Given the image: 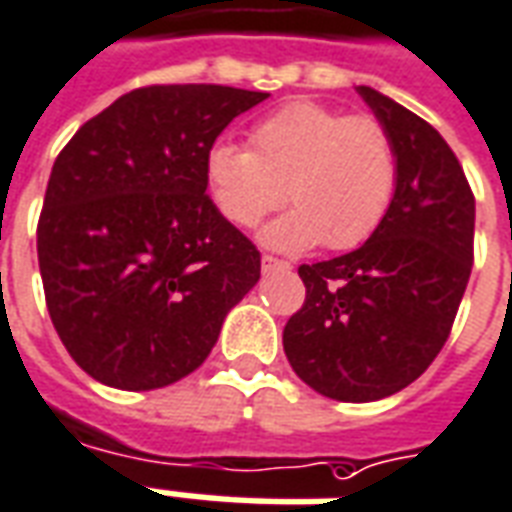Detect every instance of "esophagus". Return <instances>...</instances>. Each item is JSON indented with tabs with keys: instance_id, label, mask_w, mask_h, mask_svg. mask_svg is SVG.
<instances>
[{
	"instance_id": "esophagus-1",
	"label": "esophagus",
	"mask_w": 512,
	"mask_h": 512,
	"mask_svg": "<svg viewBox=\"0 0 512 512\" xmlns=\"http://www.w3.org/2000/svg\"><path fill=\"white\" fill-rule=\"evenodd\" d=\"M289 267H292V264H289V261L278 259V256H270V253H264V256H261V270L264 272L267 270H289Z\"/></svg>"
}]
</instances>
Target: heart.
Here are the masks:
<instances>
[{
	"mask_svg": "<svg viewBox=\"0 0 512 512\" xmlns=\"http://www.w3.org/2000/svg\"><path fill=\"white\" fill-rule=\"evenodd\" d=\"M207 185L223 218L253 229L281 210H294L264 231L281 251H352L371 240L393 207L398 152L390 130L368 114L316 100H289L248 133V149L220 141L207 155Z\"/></svg>",
	"mask_w": 512,
	"mask_h": 512,
	"instance_id": "1",
	"label": "heart"
}]
</instances>
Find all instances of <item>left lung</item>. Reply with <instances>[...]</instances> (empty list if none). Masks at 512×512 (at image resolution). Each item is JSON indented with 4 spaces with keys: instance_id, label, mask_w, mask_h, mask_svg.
<instances>
[{
    "instance_id": "left-lung-1",
    "label": "left lung",
    "mask_w": 512,
    "mask_h": 512,
    "mask_svg": "<svg viewBox=\"0 0 512 512\" xmlns=\"http://www.w3.org/2000/svg\"><path fill=\"white\" fill-rule=\"evenodd\" d=\"M398 152V190L371 240L302 264L305 302L283 327L294 374L335 401L404 390L442 352L475 259V193L425 119L357 87Z\"/></svg>"
}]
</instances>
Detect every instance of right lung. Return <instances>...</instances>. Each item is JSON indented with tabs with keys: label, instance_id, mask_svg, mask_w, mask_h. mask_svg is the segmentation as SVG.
Wrapping results in <instances>:
<instances>
[{
	"label": "right lung",
	"instance_id": "1",
	"mask_svg": "<svg viewBox=\"0 0 512 512\" xmlns=\"http://www.w3.org/2000/svg\"><path fill=\"white\" fill-rule=\"evenodd\" d=\"M267 92L152 84L114 100L54 160L37 220L48 316L70 357L119 390L193 374L261 256L207 196V155Z\"/></svg>",
	"mask_w": 512,
	"mask_h": 512
}]
</instances>
